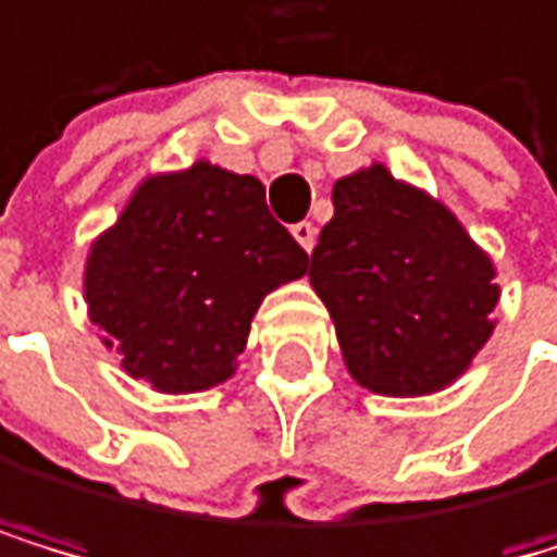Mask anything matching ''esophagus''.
Masks as SVG:
<instances>
[{
	"instance_id": "34e87169",
	"label": "esophagus",
	"mask_w": 557,
	"mask_h": 557,
	"mask_svg": "<svg viewBox=\"0 0 557 557\" xmlns=\"http://www.w3.org/2000/svg\"><path fill=\"white\" fill-rule=\"evenodd\" d=\"M293 237L302 244V251H313V244H317V226L302 220V223L293 226Z\"/></svg>"
}]
</instances>
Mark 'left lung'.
I'll return each instance as SVG.
<instances>
[{
  "mask_svg": "<svg viewBox=\"0 0 557 557\" xmlns=\"http://www.w3.org/2000/svg\"><path fill=\"white\" fill-rule=\"evenodd\" d=\"M493 278L490 255L448 206L382 164L334 185V220L310 255V282L364 389L426 396L451 385L496 326Z\"/></svg>",
  "mask_w": 557,
  "mask_h": 557,
  "instance_id": "8db88e82",
  "label": "left lung"
}]
</instances>
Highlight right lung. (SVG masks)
I'll list each match as a JSON object with an SVG mask.
<instances>
[{
  "label": "right lung",
  "instance_id": "obj_1",
  "mask_svg": "<svg viewBox=\"0 0 557 557\" xmlns=\"http://www.w3.org/2000/svg\"><path fill=\"white\" fill-rule=\"evenodd\" d=\"M306 268L258 178L196 161L147 178L92 244L85 302L134 379L202 393L234 375L261 299Z\"/></svg>",
  "mask_w": 557,
  "mask_h": 557
}]
</instances>
